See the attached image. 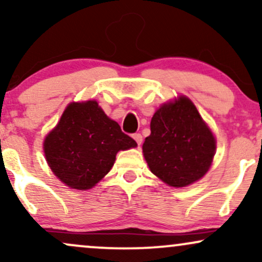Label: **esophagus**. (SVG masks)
I'll return each mask as SVG.
<instances>
[{"mask_svg": "<svg viewBox=\"0 0 262 262\" xmlns=\"http://www.w3.org/2000/svg\"><path fill=\"white\" fill-rule=\"evenodd\" d=\"M133 139H134L135 141H137L138 145L140 146L141 141H143V137H141V134H140V133H135V134H133Z\"/></svg>", "mask_w": 262, "mask_h": 262, "instance_id": "1", "label": "esophagus"}]
</instances>
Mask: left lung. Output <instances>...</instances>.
<instances>
[{
	"instance_id": "8db88e82",
	"label": "left lung",
	"mask_w": 262,
	"mask_h": 262,
	"mask_svg": "<svg viewBox=\"0 0 262 262\" xmlns=\"http://www.w3.org/2000/svg\"><path fill=\"white\" fill-rule=\"evenodd\" d=\"M150 130L143 152L154 175L172 187H185L206 175L215 139L187 97L159 108Z\"/></svg>"
}]
</instances>
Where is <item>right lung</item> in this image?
<instances>
[{
	"label": "right lung",
	"mask_w": 262,
	"mask_h": 262,
	"mask_svg": "<svg viewBox=\"0 0 262 262\" xmlns=\"http://www.w3.org/2000/svg\"><path fill=\"white\" fill-rule=\"evenodd\" d=\"M137 146L96 101L70 103L44 141L50 169L69 187L91 188L112 169L119 150Z\"/></svg>",
	"instance_id": "add662e5"
}]
</instances>
